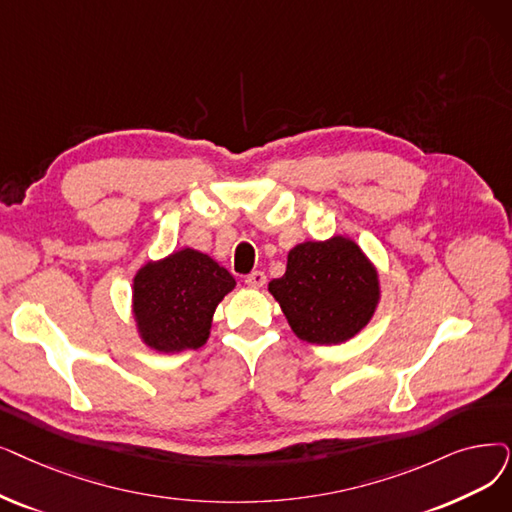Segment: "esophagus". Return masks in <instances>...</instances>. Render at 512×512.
Here are the masks:
<instances>
[{
  "label": "esophagus",
  "instance_id": "obj_1",
  "mask_svg": "<svg viewBox=\"0 0 512 512\" xmlns=\"http://www.w3.org/2000/svg\"><path fill=\"white\" fill-rule=\"evenodd\" d=\"M265 274L263 272H259V270H255V272H251L247 278H244V282H247L249 286H253V288H261L263 284H265Z\"/></svg>",
  "mask_w": 512,
  "mask_h": 512
}]
</instances>
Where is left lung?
<instances>
[{
	"mask_svg": "<svg viewBox=\"0 0 512 512\" xmlns=\"http://www.w3.org/2000/svg\"><path fill=\"white\" fill-rule=\"evenodd\" d=\"M270 293L299 339L337 345L372 318L379 278L358 244L337 236L295 247L284 276L270 282Z\"/></svg>",
	"mask_w": 512,
	"mask_h": 512,
	"instance_id": "left-lung-1",
	"label": "left lung"
}]
</instances>
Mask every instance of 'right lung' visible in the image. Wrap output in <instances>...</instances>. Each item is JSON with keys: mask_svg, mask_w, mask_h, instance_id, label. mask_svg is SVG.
Returning <instances> with one entry per match:
<instances>
[{"mask_svg": "<svg viewBox=\"0 0 512 512\" xmlns=\"http://www.w3.org/2000/svg\"><path fill=\"white\" fill-rule=\"evenodd\" d=\"M234 286L226 268L192 249L148 263L133 280V316L144 341L157 351L205 345L213 311Z\"/></svg>", "mask_w": 512, "mask_h": 512, "instance_id": "right-lung-1", "label": "right lung"}]
</instances>
